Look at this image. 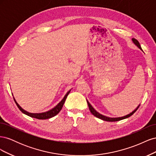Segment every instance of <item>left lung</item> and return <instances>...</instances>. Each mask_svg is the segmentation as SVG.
Masks as SVG:
<instances>
[{
  "label": "left lung",
  "instance_id": "8db88e82",
  "mask_svg": "<svg viewBox=\"0 0 156 156\" xmlns=\"http://www.w3.org/2000/svg\"><path fill=\"white\" fill-rule=\"evenodd\" d=\"M132 41H133V42L135 44V45H136V46H137L140 49L142 50V48H141V47H140V44H139V42L137 40H136L135 39V38H133V39H132ZM87 103H88V107H89V109H90V111L92 114L94 116H95L96 117L98 118V119H101V120H105V121H107V122H116V121H119V120H123V119H127V118H128V117L131 116L132 115H133L134 113L136 112V111L138 109L139 106H140V105H139L137 107H136V108H135V109L133 111H132L131 113H129V114L127 115H126V116H122V117L111 118V117H107V116H106L102 115L100 114V113H99L98 112H97V111L93 108V107L90 105V103L87 100Z\"/></svg>",
  "mask_w": 156,
  "mask_h": 156
}]
</instances>
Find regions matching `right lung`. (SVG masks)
I'll use <instances>...</instances> for the list:
<instances>
[{
  "mask_svg": "<svg viewBox=\"0 0 156 156\" xmlns=\"http://www.w3.org/2000/svg\"><path fill=\"white\" fill-rule=\"evenodd\" d=\"M71 90H69L66 93V94L65 96L64 97V98L62 100V101H61L60 103H58L57 105H56L54 108H52V109L47 111V112H41V113H31V112H27L26 111H25L23 108H22L20 105L18 104V103H17V101H16L15 98H13L14 99V101H15L16 103L17 106L18 107V108H20V110L23 112L24 113V114L29 116L30 117H32V118H35V119H39V120H45V119H50V118H52L53 117L55 116H56L57 114H58V112L61 111V109H62V108L64 105V103L66 101V99L68 95L69 94V93L70 92Z\"/></svg>",
  "mask_w": 156,
  "mask_h": 156,
  "instance_id": "right-lung-1",
  "label": "right lung"
}]
</instances>
